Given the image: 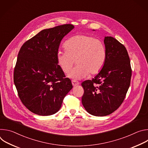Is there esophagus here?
<instances>
[{
  "mask_svg": "<svg viewBox=\"0 0 148 148\" xmlns=\"http://www.w3.org/2000/svg\"><path fill=\"white\" fill-rule=\"evenodd\" d=\"M72 84H73V86H74V87H75V86H78V85H79V82H78V81H76V80H72Z\"/></svg>",
  "mask_w": 148,
  "mask_h": 148,
  "instance_id": "esophagus-1",
  "label": "esophagus"
}]
</instances>
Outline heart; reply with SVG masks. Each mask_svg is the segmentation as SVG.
<instances>
[{
  "instance_id": "b5f03b06",
  "label": "heart",
  "mask_w": 148,
  "mask_h": 148,
  "mask_svg": "<svg viewBox=\"0 0 148 148\" xmlns=\"http://www.w3.org/2000/svg\"><path fill=\"white\" fill-rule=\"evenodd\" d=\"M64 48L65 51H57V61L64 73L69 72L75 61L77 65L69 74V77L74 79L98 73L106 60L104 44L91 36L75 35L66 41Z\"/></svg>"
}]
</instances>
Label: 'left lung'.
<instances>
[{"label": "left lung", "mask_w": 148, "mask_h": 148, "mask_svg": "<svg viewBox=\"0 0 148 148\" xmlns=\"http://www.w3.org/2000/svg\"><path fill=\"white\" fill-rule=\"evenodd\" d=\"M106 60L92 80L82 82V103L90 114L103 116L116 111L122 103L130 86L132 69L125 47L115 38L105 37Z\"/></svg>", "instance_id": "obj_1"}]
</instances>
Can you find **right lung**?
<instances>
[{
	"mask_svg": "<svg viewBox=\"0 0 148 148\" xmlns=\"http://www.w3.org/2000/svg\"><path fill=\"white\" fill-rule=\"evenodd\" d=\"M74 27L66 24L41 30L20 49L14 83L21 101L35 114L47 116L58 112L73 88L58 65L57 53L62 38Z\"/></svg>",
	"mask_w": 148,
	"mask_h": 148,
	"instance_id": "right-lung-1",
	"label": "right lung"
}]
</instances>
